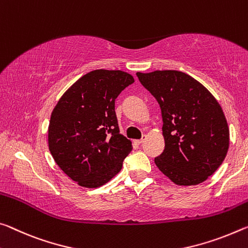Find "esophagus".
<instances>
[{"mask_svg": "<svg viewBox=\"0 0 248 248\" xmlns=\"http://www.w3.org/2000/svg\"><path fill=\"white\" fill-rule=\"evenodd\" d=\"M144 141H145V136H142V138H141L140 140H137V141H136V142H137V143H138V144H141V143H143V142H144Z\"/></svg>", "mask_w": 248, "mask_h": 248, "instance_id": "34e87169", "label": "esophagus"}]
</instances>
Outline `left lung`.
Masks as SVG:
<instances>
[{"mask_svg": "<svg viewBox=\"0 0 248 248\" xmlns=\"http://www.w3.org/2000/svg\"><path fill=\"white\" fill-rule=\"evenodd\" d=\"M161 108L164 150L155 159L178 186H196L225 159L230 130L221 106L193 77L179 70L137 73Z\"/></svg>", "mask_w": 248, "mask_h": 248, "instance_id": "1", "label": "left lung"}]
</instances>
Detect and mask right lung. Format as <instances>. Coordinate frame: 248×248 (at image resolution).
<instances>
[{"instance_id":"obj_1","label":"right lung","mask_w":248,"mask_h":248,"mask_svg":"<svg viewBox=\"0 0 248 248\" xmlns=\"http://www.w3.org/2000/svg\"><path fill=\"white\" fill-rule=\"evenodd\" d=\"M133 81L121 70H93L55 106L48 127L49 151L64 173L80 186H104L131 152V141L119 131L115 101Z\"/></svg>"}]
</instances>
